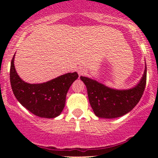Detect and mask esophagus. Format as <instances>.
<instances>
[{
    "mask_svg": "<svg viewBox=\"0 0 158 158\" xmlns=\"http://www.w3.org/2000/svg\"><path fill=\"white\" fill-rule=\"evenodd\" d=\"M77 72L79 76H83V75H85L86 73V70H85V69H84V68H80V69H78Z\"/></svg>",
    "mask_w": 158,
    "mask_h": 158,
    "instance_id": "obj_1",
    "label": "esophagus"
}]
</instances>
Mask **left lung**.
I'll return each mask as SVG.
<instances>
[{
	"label": "left lung",
	"instance_id": "8db88e82",
	"mask_svg": "<svg viewBox=\"0 0 158 158\" xmlns=\"http://www.w3.org/2000/svg\"><path fill=\"white\" fill-rule=\"evenodd\" d=\"M88 92L89 103L95 115L115 118L127 114L135 108L144 93L147 80V67L139 84L128 90H115L87 77L81 76Z\"/></svg>",
	"mask_w": 158,
	"mask_h": 158
}]
</instances>
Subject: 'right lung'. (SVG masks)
Wrapping results in <instances>:
<instances>
[{"label":"right lung","instance_id":"1","mask_svg":"<svg viewBox=\"0 0 158 158\" xmlns=\"http://www.w3.org/2000/svg\"><path fill=\"white\" fill-rule=\"evenodd\" d=\"M11 60L10 80L16 98L28 111L36 116L53 118L60 115L66 102V97L72 83L78 78L77 73H66L47 82L29 84L17 75Z\"/></svg>","mask_w":158,"mask_h":158}]
</instances>
